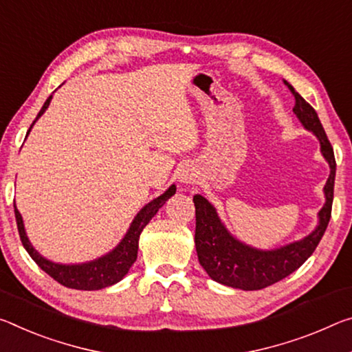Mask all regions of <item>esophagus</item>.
<instances>
[{
    "label": "esophagus",
    "instance_id": "esophagus-1",
    "mask_svg": "<svg viewBox=\"0 0 352 352\" xmlns=\"http://www.w3.org/2000/svg\"><path fill=\"white\" fill-rule=\"evenodd\" d=\"M194 180V174H182V177H180V182H183V183H191Z\"/></svg>",
    "mask_w": 352,
    "mask_h": 352
}]
</instances>
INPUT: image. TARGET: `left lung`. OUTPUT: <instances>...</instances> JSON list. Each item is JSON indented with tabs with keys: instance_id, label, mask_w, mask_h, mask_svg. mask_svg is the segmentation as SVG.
Returning a JSON list of instances; mask_svg holds the SVG:
<instances>
[{
	"instance_id": "left-lung-1",
	"label": "left lung",
	"mask_w": 352,
	"mask_h": 352,
	"mask_svg": "<svg viewBox=\"0 0 352 352\" xmlns=\"http://www.w3.org/2000/svg\"><path fill=\"white\" fill-rule=\"evenodd\" d=\"M294 96L293 113L296 114L305 130L314 133L321 146V153L331 167V174L324 186L326 204L318 213V226L310 235L289 243L287 246L261 250L250 248L232 235L222 224L216 208L200 194L194 196L196 206V250L199 263L202 265L213 280L222 285L246 289H261L272 285L304 265L314 254L322 235H324L332 213L333 182H336V156L326 136L316 111L294 91L289 82L283 81Z\"/></svg>"
}]
</instances>
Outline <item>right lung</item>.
<instances>
[{
	"label": "right lung",
	"instance_id": "right-lung-1",
	"mask_svg": "<svg viewBox=\"0 0 352 352\" xmlns=\"http://www.w3.org/2000/svg\"><path fill=\"white\" fill-rule=\"evenodd\" d=\"M53 96L47 98V102L43 103L42 109L38 111L36 120L41 117L45 109L50 106ZM36 120L32 122V125L36 124ZM28 130L26 136L30 135L31 128ZM177 191L175 185L169 186V189L164 194H161L160 197L153 199L152 202H148L144 208L139 211L135 219H133L130 228L125 233V236L122 238V241L117 244V246L103 256H100L97 260L87 261V263H80V265H63V263H54V261L47 260L45 256H42L37 250L32 248L30 239L26 236L23 219H21V214L19 213L15 206V219H16V227H19L20 239L23 243V248L26 252L31 255V258L36 261L41 270L47 272L48 276H52L56 282H59L60 285L67 288L74 289H86V292H92V289H102L106 287H111L117 283L125 274L130 271L131 265L135 263L138 258V243H139V235L144 230L150 219L158 213V210L166 204L167 199H170Z\"/></svg>",
	"mask_w": 352,
	"mask_h": 352
}]
</instances>
